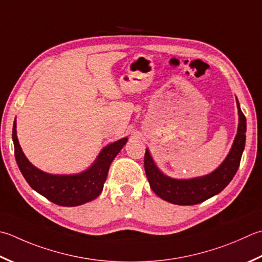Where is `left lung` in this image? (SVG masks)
I'll list each match as a JSON object with an SVG mask.
<instances>
[{
  "label": "left lung",
  "mask_w": 262,
  "mask_h": 262,
  "mask_svg": "<svg viewBox=\"0 0 262 262\" xmlns=\"http://www.w3.org/2000/svg\"><path fill=\"white\" fill-rule=\"evenodd\" d=\"M236 103L238 110V128L233 146L222 165L209 175L191 179L168 177L159 170L146 148L144 156L145 173L152 191L159 198L179 206H193L216 195L228 185L239 167L245 146V137H247L245 136L247 119L241 110L238 101H236Z\"/></svg>",
  "instance_id": "obj_1"
}]
</instances>
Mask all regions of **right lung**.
I'll return each instance as SVG.
<instances>
[{
	"label": "right lung",
	"mask_w": 262,
	"mask_h": 262,
	"mask_svg": "<svg viewBox=\"0 0 262 262\" xmlns=\"http://www.w3.org/2000/svg\"><path fill=\"white\" fill-rule=\"evenodd\" d=\"M15 127L14 120L12 129L14 157L26 182L40 195L62 207L80 206L100 195L111 162L128 140L127 137L121 138L102 148L93 165L83 172L76 175H52L39 170L26 158L20 147Z\"/></svg>",
	"instance_id": "add662e5"
}]
</instances>
